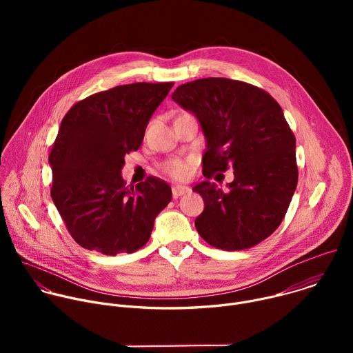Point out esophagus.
<instances>
[{"instance_id": "1", "label": "esophagus", "mask_w": 353, "mask_h": 353, "mask_svg": "<svg viewBox=\"0 0 353 353\" xmlns=\"http://www.w3.org/2000/svg\"><path fill=\"white\" fill-rule=\"evenodd\" d=\"M188 191H190V188L185 187V185H173V188H172V194H173L174 198H177V196H180V195H184V194H187Z\"/></svg>"}]
</instances>
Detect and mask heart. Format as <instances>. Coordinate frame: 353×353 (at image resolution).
<instances>
[{"label": "heart", "instance_id": "obj_1", "mask_svg": "<svg viewBox=\"0 0 353 353\" xmlns=\"http://www.w3.org/2000/svg\"><path fill=\"white\" fill-rule=\"evenodd\" d=\"M165 170L176 177V179H185L190 174V162L183 159H172L165 163Z\"/></svg>", "mask_w": 353, "mask_h": 353}]
</instances>
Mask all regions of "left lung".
<instances>
[{
    "label": "left lung",
    "mask_w": 353,
    "mask_h": 353,
    "mask_svg": "<svg viewBox=\"0 0 353 353\" xmlns=\"http://www.w3.org/2000/svg\"><path fill=\"white\" fill-rule=\"evenodd\" d=\"M172 99L203 130L204 176L234 170L228 190L208 180L192 188L205 204L196 232L228 251L259 244L281 225L297 185L296 139L281 106L265 90L228 78L180 85Z\"/></svg>",
    "instance_id": "8db88e82"
}]
</instances>
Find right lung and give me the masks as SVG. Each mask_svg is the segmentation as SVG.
Here are the masks:
<instances>
[{
	"instance_id": "1",
	"label": "right lung",
	"mask_w": 353,
	"mask_h": 353,
	"mask_svg": "<svg viewBox=\"0 0 353 353\" xmlns=\"http://www.w3.org/2000/svg\"><path fill=\"white\" fill-rule=\"evenodd\" d=\"M172 82L130 83L94 93L64 116L48 157L52 198L74 240L106 256L134 253L150 237L170 185L149 177L127 188L124 158L137 150Z\"/></svg>"
}]
</instances>
